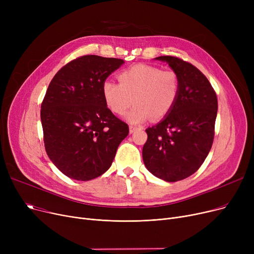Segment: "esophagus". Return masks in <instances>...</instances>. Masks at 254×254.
Instances as JSON below:
<instances>
[{"label":"esophagus","instance_id":"esophagus-1","mask_svg":"<svg viewBox=\"0 0 254 254\" xmlns=\"http://www.w3.org/2000/svg\"><path fill=\"white\" fill-rule=\"evenodd\" d=\"M137 127H134V126H129V132H130V134H132V132H134V131H136L137 130Z\"/></svg>","mask_w":254,"mask_h":254}]
</instances>
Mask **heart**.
<instances>
[{
  "mask_svg": "<svg viewBox=\"0 0 254 254\" xmlns=\"http://www.w3.org/2000/svg\"><path fill=\"white\" fill-rule=\"evenodd\" d=\"M116 83L105 80L103 98L108 108L117 115H124L131 104H136L127 115L131 124L161 119L168 115L180 93L179 77L173 70L139 64L119 73Z\"/></svg>",
  "mask_w": 254,
  "mask_h": 254,
  "instance_id": "heart-1",
  "label": "heart"
}]
</instances>
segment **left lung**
I'll return each instance as SVG.
<instances>
[{"label":"left lung","mask_w":254,"mask_h":254,"mask_svg":"<svg viewBox=\"0 0 254 254\" xmlns=\"http://www.w3.org/2000/svg\"><path fill=\"white\" fill-rule=\"evenodd\" d=\"M176 72L180 93L161 123L148 127L143 162L159 179L176 182L192 175L206 159L214 139L217 97L207 77L176 57H158Z\"/></svg>","instance_id":"1"}]
</instances>
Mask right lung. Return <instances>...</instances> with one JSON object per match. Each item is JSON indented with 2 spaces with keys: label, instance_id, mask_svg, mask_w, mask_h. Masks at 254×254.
<instances>
[{
  "label": "right lung",
  "instance_id": "1",
  "mask_svg": "<svg viewBox=\"0 0 254 254\" xmlns=\"http://www.w3.org/2000/svg\"><path fill=\"white\" fill-rule=\"evenodd\" d=\"M124 60L80 57L52 78L41 105L47 155L69 178L88 181L108 170L128 126L107 107L102 84Z\"/></svg>",
  "mask_w": 254,
  "mask_h": 254
}]
</instances>
